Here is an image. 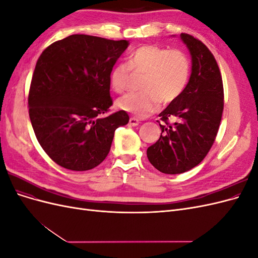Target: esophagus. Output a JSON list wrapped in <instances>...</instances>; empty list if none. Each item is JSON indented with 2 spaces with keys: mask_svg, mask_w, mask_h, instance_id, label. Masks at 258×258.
I'll list each match as a JSON object with an SVG mask.
<instances>
[{
  "mask_svg": "<svg viewBox=\"0 0 258 258\" xmlns=\"http://www.w3.org/2000/svg\"><path fill=\"white\" fill-rule=\"evenodd\" d=\"M139 123H140V121L138 118H136V117H131V118L129 119V124L132 127H137Z\"/></svg>",
  "mask_w": 258,
  "mask_h": 258,
  "instance_id": "obj_1",
  "label": "esophagus"
}]
</instances>
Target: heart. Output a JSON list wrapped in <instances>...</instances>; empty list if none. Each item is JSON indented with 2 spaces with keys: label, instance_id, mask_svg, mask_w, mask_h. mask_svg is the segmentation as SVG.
I'll return each mask as SVG.
<instances>
[{
  "label": "heart",
  "instance_id": "heart-1",
  "mask_svg": "<svg viewBox=\"0 0 258 258\" xmlns=\"http://www.w3.org/2000/svg\"><path fill=\"white\" fill-rule=\"evenodd\" d=\"M144 74L140 81L141 91L128 93L117 101V107L136 117L150 116L159 103L168 105L182 95L189 81L190 61L181 49H167L156 45L140 46L130 53L129 66L116 64L110 73L114 91L128 88L131 76Z\"/></svg>",
  "mask_w": 258,
  "mask_h": 258
}]
</instances>
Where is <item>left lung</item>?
I'll use <instances>...</instances> for the list:
<instances>
[{
	"mask_svg": "<svg viewBox=\"0 0 258 258\" xmlns=\"http://www.w3.org/2000/svg\"><path fill=\"white\" fill-rule=\"evenodd\" d=\"M191 56V74L185 90L160 114L161 135L147 148L152 165L166 174H179L198 166L212 147L224 110L220 68L207 46L182 33Z\"/></svg>",
	"mask_w": 258,
	"mask_h": 258,
	"instance_id": "left-lung-1",
	"label": "left lung"
}]
</instances>
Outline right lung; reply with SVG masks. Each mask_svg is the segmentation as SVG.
Segmentation results:
<instances>
[{
	"label": "right lung",
	"instance_id": "right-lung-1",
	"mask_svg": "<svg viewBox=\"0 0 258 258\" xmlns=\"http://www.w3.org/2000/svg\"><path fill=\"white\" fill-rule=\"evenodd\" d=\"M126 40L74 34L52 43L37 59L29 90V116L38 143L57 165L72 171L99 166L115 130L129 116L113 104L110 73Z\"/></svg>",
	"mask_w": 258,
	"mask_h": 258
}]
</instances>
